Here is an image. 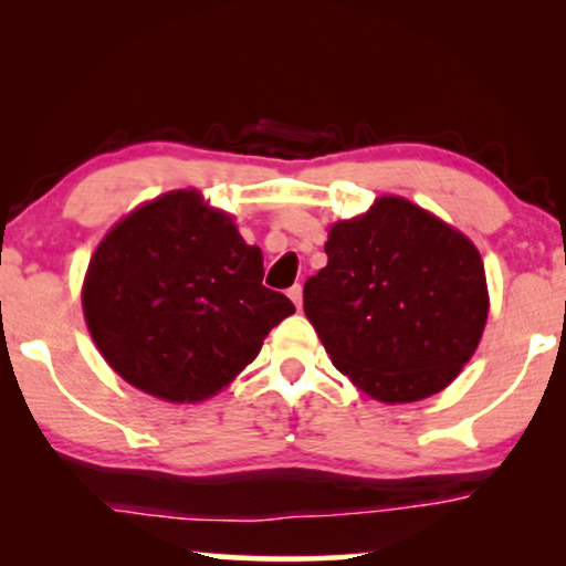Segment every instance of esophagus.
Here are the masks:
<instances>
[{
    "mask_svg": "<svg viewBox=\"0 0 566 566\" xmlns=\"http://www.w3.org/2000/svg\"><path fill=\"white\" fill-rule=\"evenodd\" d=\"M289 298L293 301V304H296V308H301V304H304V289H301L298 283L291 285V289H289Z\"/></svg>",
    "mask_w": 566,
    "mask_h": 566,
    "instance_id": "esophagus-1",
    "label": "esophagus"
}]
</instances>
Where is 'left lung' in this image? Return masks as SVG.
I'll return each mask as SVG.
<instances>
[{
  "label": "left lung",
  "instance_id": "obj_1",
  "mask_svg": "<svg viewBox=\"0 0 566 566\" xmlns=\"http://www.w3.org/2000/svg\"><path fill=\"white\" fill-rule=\"evenodd\" d=\"M324 252L304 312L335 368L386 405L446 389L474 355L490 308L476 247L389 196L337 221Z\"/></svg>",
  "mask_w": 566,
  "mask_h": 566
}]
</instances>
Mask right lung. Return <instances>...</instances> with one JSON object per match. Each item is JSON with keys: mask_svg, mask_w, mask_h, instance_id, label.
Instances as JSON below:
<instances>
[{"mask_svg": "<svg viewBox=\"0 0 566 566\" xmlns=\"http://www.w3.org/2000/svg\"><path fill=\"white\" fill-rule=\"evenodd\" d=\"M262 252L196 190L136 208L92 254L90 335L118 376L151 397L200 401L258 358L296 312L262 285Z\"/></svg>", "mask_w": 566, "mask_h": 566, "instance_id": "right-lung-1", "label": "right lung"}]
</instances>
